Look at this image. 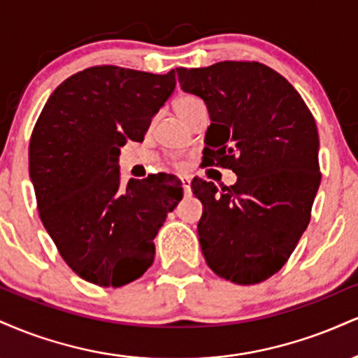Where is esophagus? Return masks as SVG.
Masks as SVG:
<instances>
[{
  "mask_svg": "<svg viewBox=\"0 0 358 358\" xmlns=\"http://www.w3.org/2000/svg\"><path fill=\"white\" fill-rule=\"evenodd\" d=\"M182 183H183L185 193H190V190H192V180L188 178V176H182Z\"/></svg>",
  "mask_w": 358,
  "mask_h": 358,
  "instance_id": "obj_1",
  "label": "esophagus"
}]
</instances>
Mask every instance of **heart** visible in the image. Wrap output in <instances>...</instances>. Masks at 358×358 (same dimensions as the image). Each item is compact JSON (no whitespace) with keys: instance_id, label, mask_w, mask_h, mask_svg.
I'll return each instance as SVG.
<instances>
[{"instance_id":"b5f03b06","label":"heart","mask_w":358,"mask_h":358,"mask_svg":"<svg viewBox=\"0 0 358 358\" xmlns=\"http://www.w3.org/2000/svg\"><path fill=\"white\" fill-rule=\"evenodd\" d=\"M200 106H203L202 101L196 99L195 96H190V94H182V96H178L173 101V109H175L176 116H178L180 119L187 117L193 109L200 108Z\"/></svg>"}]
</instances>
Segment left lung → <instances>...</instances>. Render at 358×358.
Masks as SVG:
<instances>
[{
  "instance_id": "8db88e82",
  "label": "left lung",
  "mask_w": 358,
  "mask_h": 358,
  "mask_svg": "<svg viewBox=\"0 0 358 358\" xmlns=\"http://www.w3.org/2000/svg\"><path fill=\"white\" fill-rule=\"evenodd\" d=\"M175 72V71H173ZM210 116L203 162L237 175L222 190L193 178L202 254L217 276L256 285L276 274L306 231L318 192V131L296 89L259 62L176 69Z\"/></svg>"
}]
</instances>
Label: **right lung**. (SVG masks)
<instances>
[{"mask_svg": "<svg viewBox=\"0 0 358 358\" xmlns=\"http://www.w3.org/2000/svg\"><path fill=\"white\" fill-rule=\"evenodd\" d=\"M165 76L99 65L53 90L34 127L30 180L48 236L77 276L97 286H124L153 264L159 227L182 200L162 196L159 176L119 178L126 141H143L171 96Z\"/></svg>", "mask_w": 358, "mask_h": 358, "instance_id": "add662e5", "label": "right lung"}]
</instances>
